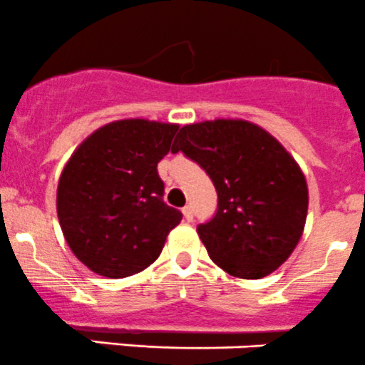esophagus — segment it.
I'll list each match as a JSON object with an SVG mask.
<instances>
[{
    "label": "esophagus",
    "instance_id": "esophagus-1",
    "mask_svg": "<svg viewBox=\"0 0 365 365\" xmlns=\"http://www.w3.org/2000/svg\"><path fill=\"white\" fill-rule=\"evenodd\" d=\"M182 212H183V217H185V221H189V222L192 221L194 212H192V207H190V205H187V207H183Z\"/></svg>",
    "mask_w": 365,
    "mask_h": 365
}]
</instances>
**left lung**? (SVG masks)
<instances>
[{
    "label": "left lung",
    "instance_id": "1",
    "mask_svg": "<svg viewBox=\"0 0 365 365\" xmlns=\"http://www.w3.org/2000/svg\"><path fill=\"white\" fill-rule=\"evenodd\" d=\"M171 151L205 169L217 190L214 217L197 226L214 264L257 280L291 257L305 228L309 189L271 133L242 119H215L183 126Z\"/></svg>",
    "mask_w": 365,
    "mask_h": 365
}]
</instances>
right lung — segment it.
Here are the masks:
<instances>
[{
	"label": "right lung",
	"instance_id": "obj_1",
	"mask_svg": "<svg viewBox=\"0 0 365 365\" xmlns=\"http://www.w3.org/2000/svg\"><path fill=\"white\" fill-rule=\"evenodd\" d=\"M178 125L123 119L88 135L60 175L56 214L71 251L107 278L153 264L182 212L164 201L157 164Z\"/></svg>",
	"mask_w": 365,
	"mask_h": 365
}]
</instances>
